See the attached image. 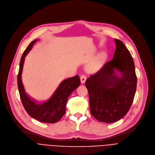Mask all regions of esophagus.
Here are the masks:
<instances>
[{
  "label": "esophagus",
  "instance_id": "esophagus-1",
  "mask_svg": "<svg viewBox=\"0 0 155 155\" xmlns=\"http://www.w3.org/2000/svg\"><path fill=\"white\" fill-rule=\"evenodd\" d=\"M86 79H87V78H86V77L85 75H82L80 76V81H81V83H85V81H86Z\"/></svg>",
  "mask_w": 155,
  "mask_h": 155
}]
</instances>
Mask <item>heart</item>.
Returning a JSON list of instances; mask_svg holds the SVG:
<instances>
[{"mask_svg": "<svg viewBox=\"0 0 155 155\" xmlns=\"http://www.w3.org/2000/svg\"><path fill=\"white\" fill-rule=\"evenodd\" d=\"M105 58V54L103 52L97 53L92 58L87 65V68L88 72H94L99 68L103 62Z\"/></svg>", "mask_w": 155, "mask_h": 155, "instance_id": "obj_1", "label": "heart"}]
</instances>
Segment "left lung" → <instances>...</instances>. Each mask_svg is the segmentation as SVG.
Returning a JSON list of instances; mask_svg holds the SVG:
<instances>
[{
	"label": "left lung",
	"mask_w": 155,
	"mask_h": 155,
	"mask_svg": "<svg viewBox=\"0 0 155 155\" xmlns=\"http://www.w3.org/2000/svg\"><path fill=\"white\" fill-rule=\"evenodd\" d=\"M113 59L87 78L90 112L98 121L112 123L124 117L132 104L137 76L132 55L119 39H114Z\"/></svg>",
	"instance_id": "8db88e82"
}]
</instances>
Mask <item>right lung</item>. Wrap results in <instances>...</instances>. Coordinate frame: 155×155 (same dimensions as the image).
Returning <instances> with one entry per match:
<instances>
[{"instance_id":"obj_1","label":"right lung","mask_w":155,"mask_h":155,"mask_svg":"<svg viewBox=\"0 0 155 155\" xmlns=\"http://www.w3.org/2000/svg\"><path fill=\"white\" fill-rule=\"evenodd\" d=\"M38 41L35 39L27 47L22 54L17 76L18 88L22 104L31 117L41 122L53 124L58 122L65 114L66 104L69 96L80 85L78 75L64 80L51 97L47 101L38 103L33 101L25 90L21 80L25 58Z\"/></svg>"}]
</instances>
